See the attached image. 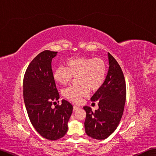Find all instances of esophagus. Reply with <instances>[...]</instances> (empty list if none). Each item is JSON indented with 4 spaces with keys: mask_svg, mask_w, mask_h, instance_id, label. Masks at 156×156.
I'll return each mask as SVG.
<instances>
[{
    "mask_svg": "<svg viewBox=\"0 0 156 156\" xmlns=\"http://www.w3.org/2000/svg\"><path fill=\"white\" fill-rule=\"evenodd\" d=\"M79 109V107H78V106H74V107H73V110H74V111H77Z\"/></svg>",
    "mask_w": 156,
    "mask_h": 156,
    "instance_id": "1",
    "label": "esophagus"
}]
</instances>
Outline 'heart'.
<instances>
[{
	"label": "heart",
	"instance_id": "b5f03b06",
	"mask_svg": "<svg viewBox=\"0 0 156 156\" xmlns=\"http://www.w3.org/2000/svg\"><path fill=\"white\" fill-rule=\"evenodd\" d=\"M66 68L58 66L53 73V77L57 83L66 85L76 77V86L69 87L63 90L64 97L74 103L86 97L88 90L97 91L103 84L107 67L101 58L89 57H73L66 60Z\"/></svg>",
	"mask_w": 156,
	"mask_h": 156
}]
</instances>
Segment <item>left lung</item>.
<instances>
[{"label": "left lung", "instance_id": "8db88e82", "mask_svg": "<svg viewBox=\"0 0 156 156\" xmlns=\"http://www.w3.org/2000/svg\"><path fill=\"white\" fill-rule=\"evenodd\" d=\"M108 70L103 84L92 96L91 101L98 102L94 112L84 107L87 112L84 122L86 133L95 140L108 137L120 122L126 100V85L122 69L116 59L108 53Z\"/></svg>", "mask_w": 156, "mask_h": 156}]
</instances>
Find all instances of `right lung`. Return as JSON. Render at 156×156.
I'll use <instances>...</instances> for the list:
<instances>
[{"label": "right lung", "mask_w": 156, "mask_h": 156, "mask_svg": "<svg viewBox=\"0 0 156 156\" xmlns=\"http://www.w3.org/2000/svg\"><path fill=\"white\" fill-rule=\"evenodd\" d=\"M57 54L49 50L41 52L29 65L23 80V98L31 124L43 137L53 141L67 133L73 110L66 100L62 101L61 105L51 107L59 98L51 69L52 59Z\"/></svg>", "instance_id": "obj_1"}]
</instances>
